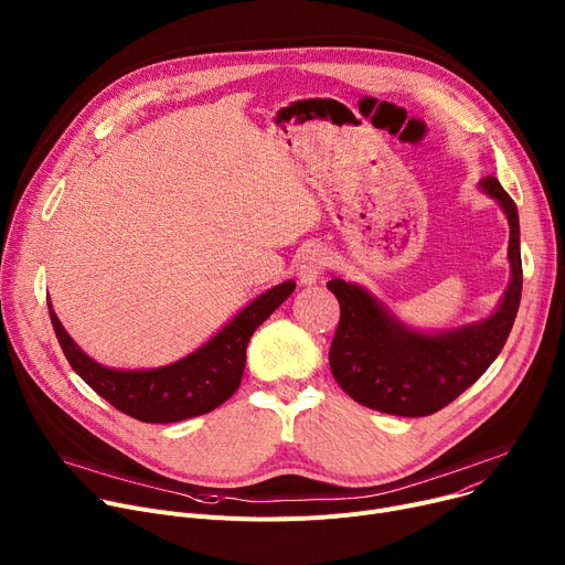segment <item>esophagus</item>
<instances>
[{"label":"esophagus","instance_id":"esophagus-1","mask_svg":"<svg viewBox=\"0 0 565 565\" xmlns=\"http://www.w3.org/2000/svg\"><path fill=\"white\" fill-rule=\"evenodd\" d=\"M323 269H326V253H323L321 248H308V250H302V255H300V259H298V267H296L298 280H300L302 285L317 282V280L321 278Z\"/></svg>","mask_w":565,"mask_h":565}]
</instances>
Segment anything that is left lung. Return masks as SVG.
<instances>
[{"label": "left lung", "instance_id": "left-lung-1", "mask_svg": "<svg viewBox=\"0 0 565 565\" xmlns=\"http://www.w3.org/2000/svg\"><path fill=\"white\" fill-rule=\"evenodd\" d=\"M482 188L502 205L511 228V282L500 308L487 321L444 334H423L388 317L362 287L341 278L328 282L339 300L330 371L360 405L407 418L429 416L480 380L504 349L523 294L518 207L495 177H487Z\"/></svg>", "mask_w": 565, "mask_h": 565}]
</instances>
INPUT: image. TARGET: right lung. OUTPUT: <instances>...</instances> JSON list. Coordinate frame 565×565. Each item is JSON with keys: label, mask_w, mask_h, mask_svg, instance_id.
<instances>
[{"label": "right lung", "mask_w": 565, "mask_h": 565, "mask_svg": "<svg viewBox=\"0 0 565 565\" xmlns=\"http://www.w3.org/2000/svg\"><path fill=\"white\" fill-rule=\"evenodd\" d=\"M296 282L287 280L257 296L203 349L151 371H113L85 355L61 326L50 300V319L70 366L121 414L142 423H177L207 414L224 405L242 382L246 345L253 332L291 296Z\"/></svg>", "instance_id": "add662e5"}]
</instances>
